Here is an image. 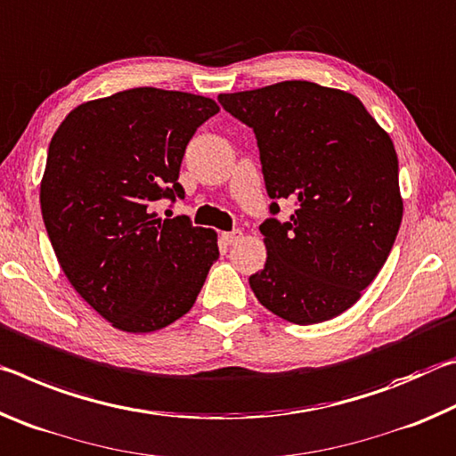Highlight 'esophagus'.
Segmentation results:
<instances>
[{
    "mask_svg": "<svg viewBox=\"0 0 456 456\" xmlns=\"http://www.w3.org/2000/svg\"><path fill=\"white\" fill-rule=\"evenodd\" d=\"M241 231L239 229H233V231H225V233H221V241L225 245H235L239 239H241Z\"/></svg>",
    "mask_w": 456,
    "mask_h": 456,
    "instance_id": "obj_1",
    "label": "esophagus"
}]
</instances>
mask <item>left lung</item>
I'll return each instance as SVG.
<instances>
[{"instance_id":"left-lung-1","label":"left lung","mask_w":456,"mask_h":456,"mask_svg":"<svg viewBox=\"0 0 456 456\" xmlns=\"http://www.w3.org/2000/svg\"><path fill=\"white\" fill-rule=\"evenodd\" d=\"M219 104L256 134L269 203L259 225L267 261L249 277L280 318L310 326L358 302L395 245L403 199L390 136L348 92L305 80L221 94ZM297 211L274 217L276 200Z\"/></svg>"}]
</instances>
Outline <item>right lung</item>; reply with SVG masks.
I'll return each instance as SVG.
<instances>
[{
  "label": "right lung",
  "mask_w": 456,
  "mask_h": 456,
  "mask_svg": "<svg viewBox=\"0 0 456 456\" xmlns=\"http://www.w3.org/2000/svg\"><path fill=\"white\" fill-rule=\"evenodd\" d=\"M217 112L211 98L133 88L74 108L52 136L44 225L61 272L114 328L179 320L219 259L213 229L152 213L154 200L184 199V149Z\"/></svg>",
  "instance_id": "obj_1"
}]
</instances>
